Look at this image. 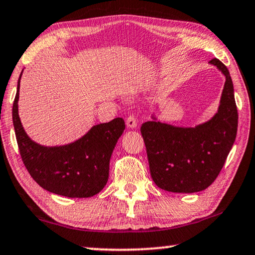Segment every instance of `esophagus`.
Listing matches in <instances>:
<instances>
[{
	"mask_svg": "<svg viewBox=\"0 0 255 255\" xmlns=\"http://www.w3.org/2000/svg\"><path fill=\"white\" fill-rule=\"evenodd\" d=\"M126 123H127V126H128L129 128H135L136 126H137V119H136L135 115L128 116Z\"/></svg>",
	"mask_w": 255,
	"mask_h": 255,
	"instance_id": "esophagus-1",
	"label": "esophagus"
}]
</instances>
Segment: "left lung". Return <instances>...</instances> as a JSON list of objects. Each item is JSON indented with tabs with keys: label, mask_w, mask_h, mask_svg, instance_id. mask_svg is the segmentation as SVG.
I'll return each mask as SVG.
<instances>
[{
	"label": "left lung",
	"mask_w": 255,
	"mask_h": 255,
	"mask_svg": "<svg viewBox=\"0 0 255 255\" xmlns=\"http://www.w3.org/2000/svg\"><path fill=\"white\" fill-rule=\"evenodd\" d=\"M226 75L219 111L206 124L195 128L174 127L146 121L140 127L152 180L170 192H198L215 181L234 145L238 112L233 80L227 66L212 59Z\"/></svg>",
	"instance_id": "8db88e82"
}]
</instances>
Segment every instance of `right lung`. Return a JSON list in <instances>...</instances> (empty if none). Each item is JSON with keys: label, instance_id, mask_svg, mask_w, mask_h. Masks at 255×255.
I'll list each match as a JSON object with an SVG mask.
<instances>
[{"label": "right lung", "instance_id": "obj_1", "mask_svg": "<svg viewBox=\"0 0 255 255\" xmlns=\"http://www.w3.org/2000/svg\"><path fill=\"white\" fill-rule=\"evenodd\" d=\"M19 82L20 78L13 101L12 121L21 160L29 175L40 187L56 195L70 198L96 195L108 182L110 158L125 130L123 118L96 125L68 145H39L26 135L19 119Z\"/></svg>", "mask_w": 255, "mask_h": 255}]
</instances>
